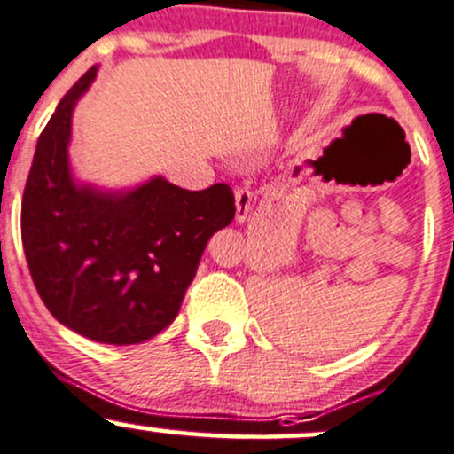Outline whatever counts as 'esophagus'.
<instances>
[{
    "label": "esophagus",
    "instance_id": "1",
    "mask_svg": "<svg viewBox=\"0 0 454 454\" xmlns=\"http://www.w3.org/2000/svg\"><path fill=\"white\" fill-rule=\"evenodd\" d=\"M235 207H237V213H235L237 222L243 223L247 219V215H250V211L254 207L250 189H237V192H235Z\"/></svg>",
    "mask_w": 454,
    "mask_h": 454
}]
</instances>
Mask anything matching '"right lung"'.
<instances>
[{"label":"right lung","mask_w":454,"mask_h":454,"mask_svg":"<svg viewBox=\"0 0 454 454\" xmlns=\"http://www.w3.org/2000/svg\"><path fill=\"white\" fill-rule=\"evenodd\" d=\"M97 67L58 103L41 133L21 204V239L34 286L68 330L106 345H137L181 310L204 247L235 219V196L153 176L103 189L73 176V109Z\"/></svg>","instance_id":"add662e5"}]
</instances>
